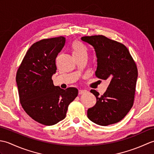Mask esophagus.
<instances>
[{
  "label": "esophagus",
  "mask_w": 154,
  "mask_h": 154,
  "mask_svg": "<svg viewBox=\"0 0 154 154\" xmlns=\"http://www.w3.org/2000/svg\"><path fill=\"white\" fill-rule=\"evenodd\" d=\"M87 92V90H85V89H81L79 91V94H83L86 93Z\"/></svg>",
  "instance_id": "34e87169"
}]
</instances>
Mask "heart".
<instances>
[{"instance_id":"b5f03b06","label":"heart","mask_w":154,"mask_h":154,"mask_svg":"<svg viewBox=\"0 0 154 154\" xmlns=\"http://www.w3.org/2000/svg\"><path fill=\"white\" fill-rule=\"evenodd\" d=\"M73 50V54H79L82 53H87V49L82 44L79 42H75L72 45Z\"/></svg>"}]
</instances>
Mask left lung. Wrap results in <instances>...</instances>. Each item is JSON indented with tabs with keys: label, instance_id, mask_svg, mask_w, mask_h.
<instances>
[{
	"label": "left lung",
	"instance_id": "8db88e82",
	"mask_svg": "<svg viewBox=\"0 0 154 154\" xmlns=\"http://www.w3.org/2000/svg\"><path fill=\"white\" fill-rule=\"evenodd\" d=\"M81 40L92 45L96 52V76L110 81L103 95L91 91L97 103L88 109L87 117L100 126L119 122L133 106L138 78L135 62L125 45L104 35L83 36Z\"/></svg>",
	"mask_w": 154,
	"mask_h": 154
}]
</instances>
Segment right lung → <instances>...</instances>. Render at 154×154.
Returning <instances> with one entry per match:
<instances>
[{
  "mask_svg": "<svg viewBox=\"0 0 154 154\" xmlns=\"http://www.w3.org/2000/svg\"><path fill=\"white\" fill-rule=\"evenodd\" d=\"M65 44V38L44 39L27 51L16 73L20 101L36 122L51 126L63 120L68 106L78 94L75 87L62 89L51 77L57 70L55 59Z\"/></svg>",
  "mask_w": 154,
  "mask_h": 154,
  "instance_id": "1",
  "label": "right lung"
}]
</instances>
